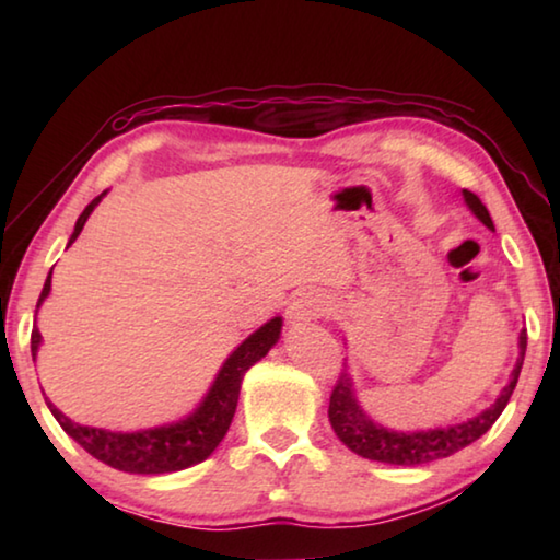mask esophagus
<instances>
[{
	"label": "esophagus",
	"instance_id": "esophagus-1",
	"mask_svg": "<svg viewBox=\"0 0 560 560\" xmlns=\"http://www.w3.org/2000/svg\"><path fill=\"white\" fill-rule=\"evenodd\" d=\"M330 311V301L318 291H303L289 303V320L291 324H308V320L324 318Z\"/></svg>",
	"mask_w": 560,
	"mask_h": 560
}]
</instances>
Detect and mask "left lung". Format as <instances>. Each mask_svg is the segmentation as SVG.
Wrapping results in <instances>:
<instances>
[{
	"instance_id": "8db88e82",
	"label": "left lung",
	"mask_w": 560,
	"mask_h": 560,
	"mask_svg": "<svg viewBox=\"0 0 560 560\" xmlns=\"http://www.w3.org/2000/svg\"><path fill=\"white\" fill-rule=\"evenodd\" d=\"M462 197H464V205L471 210V214L477 217L481 224L489 226V230H494L489 210L481 205L479 197L469 192V189H462ZM524 355H526V328L518 334L516 365L514 371H511L509 383L504 385V390L499 393L497 400L491 402L487 410H481L479 415H474L459 424H444V428H430V430H390V428H383L381 422H375L373 417L363 410V405H360L353 377H350L346 368L334 387V395H330V405H328L330 428H334L338 440L343 442L350 452H355L360 457L373 459V462L415 467V464H428L434 459L450 457V454L464 450L467 444L477 442L481 434H485L491 424L499 420V415L504 412L509 397L518 383Z\"/></svg>"
}]
</instances>
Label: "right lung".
<instances>
[{
	"instance_id": "1",
	"label": "right lung",
	"mask_w": 560,
	"mask_h": 560,
	"mask_svg": "<svg viewBox=\"0 0 560 560\" xmlns=\"http://www.w3.org/2000/svg\"><path fill=\"white\" fill-rule=\"evenodd\" d=\"M106 195L108 189L106 192H101L96 200L81 212L79 220H75L73 234L69 236L66 249L79 240L83 224L89 222L91 212L96 210L98 202ZM51 271L44 281V289L36 308H39L46 301V296L51 293ZM281 326H283V318L273 316L261 328L254 330L252 336H246L242 343L232 350L230 358L224 360L220 373L214 375L210 390L205 393V397L197 402L195 410L185 417H179L175 422L158 424V428L136 430V432H116V430L89 428V424L73 422L71 417H66L59 407L49 400V397H46V405H49L56 422L61 424L69 438L79 442L91 457L101 459L113 469H120L128 474H170V471L187 469L197 462H205L217 450V444L224 440V434L230 430L232 417L236 410V400H240L244 373L249 371L254 363H259V360L279 343ZM39 348H42V334L39 328L34 326L32 330L34 360L39 355Z\"/></svg>"
}]
</instances>
